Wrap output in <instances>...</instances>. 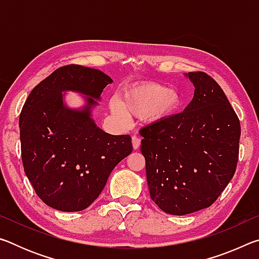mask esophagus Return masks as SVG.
<instances>
[{"label":"esophagus","instance_id":"obj_1","mask_svg":"<svg viewBox=\"0 0 259 259\" xmlns=\"http://www.w3.org/2000/svg\"><path fill=\"white\" fill-rule=\"evenodd\" d=\"M131 143H133L134 150H138L140 146V139L138 137H136V136H134L133 139H131Z\"/></svg>","mask_w":259,"mask_h":259}]
</instances>
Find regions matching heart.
Wrapping results in <instances>:
<instances>
[{
  "mask_svg": "<svg viewBox=\"0 0 259 259\" xmlns=\"http://www.w3.org/2000/svg\"><path fill=\"white\" fill-rule=\"evenodd\" d=\"M182 97L178 91L159 83H138L122 89L116 102L111 104V111L122 121L130 117H143L154 124L169 120L178 112Z\"/></svg>",
  "mask_w": 259,
  "mask_h": 259,
  "instance_id": "heart-1",
  "label": "heart"
}]
</instances>
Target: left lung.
<instances>
[{
    "label": "left lung",
    "instance_id": "left-lung-1",
    "mask_svg": "<svg viewBox=\"0 0 259 259\" xmlns=\"http://www.w3.org/2000/svg\"><path fill=\"white\" fill-rule=\"evenodd\" d=\"M194 96L182 113L147 125L140 151L151 199L176 216L208 208L235 172L240 121L218 83L202 72L184 74Z\"/></svg>",
    "mask_w": 259,
    "mask_h": 259
}]
</instances>
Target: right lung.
Returning <instances> with one entry per match:
<instances>
[{
    "label": "right lung",
    "mask_w": 259,
    "mask_h": 259,
    "mask_svg": "<svg viewBox=\"0 0 259 259\" xmlns=\"http://www.w3.org/2000/svg\"><path fill=\"white\" fill-rule=\"evenodd\" d=\"M113 80L80 65L60 67L34 88L19 117L25 174L38 198L60 211H81L104 190L112 170L133 152L129 135L114 136L96 124L93 111ZM68 91L83 105L71 108Z\"/></svg>",
    "instance_id": "add662e5"
}]
</instances>
